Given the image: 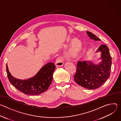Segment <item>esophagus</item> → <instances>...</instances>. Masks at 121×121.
Here are the masks:
<instances>
[{"mask_svg":"<svg viewBox=\"0 0 121 121\" xmlns=\"http://www.w3.org/2000/svg\"><path fill=\"white\" fill-rule=\"evenodd\" d=\"M65 61V58L62 57H58L56 61V65L57 66H62L64 64V61Z\"/></svg>","mask_w":121,"mask_h":121,"instance_id":"esophagus-1","label":"esophagus"}]
</instances>
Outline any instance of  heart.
Returning a JSON list of instances; mask_svg holds the SVG:
<instances>
[{
	"mask_svg": "<svg viewBox=\"0 0 121 121\" xmlns=\"http://www.w3.org/2000/svg\"><path fill=\"white\" fill-rule=\"evenodd\" d=\"M80 47V42L77 39H73L71 43V47L70 50V54L72 55L77 54Z\"/></svg>",
	"mask_w": 121,
	"mask_h": 121,
	"instance_id": "1",
	"label": "heart"
}]
</instances>
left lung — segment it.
Segmentation results:
<instances>
[{
  "label": "left lung",
  "instance_id": "1",
  "mask_svg": "<svg viewBox=\"0 0 121 121\" xmlns=\"http://www.w3.org/2000/svg\"><path fill=\"white\" fill-rule=\"evenodd\" d=\"M91 39L100 41L98 37L90 31H87ZM101 52L102 61L98 65H94L90 61H78L77 65V70L74 76L75 82L81 87L94 90L99 88L110 76L112 57L109 48L101 44L97 49Z\"/></svg>",
  "mask_w": 121,
  "mask_h": 121
}]
</instances>
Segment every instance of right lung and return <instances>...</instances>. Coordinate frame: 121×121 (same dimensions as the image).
<instances>
[{"mask_svg":"<svg viewBox=\"0 0 121 121\" xmlns=\"http://www.w3.org/2000/svg\"><path fill=\"white\" fill-rule=\"evenodd\" d=\"M55 68L54 63H48L41 68L35 76L28 79L22 80L13 77L6 65L8 78L10 83L20 91L30 95H39L47 90L52 82Z\"/></svg>","mask_w":121,"mask_h":121,"instance_id":"right-lung-1","label":"right lung"}]
</instances>
